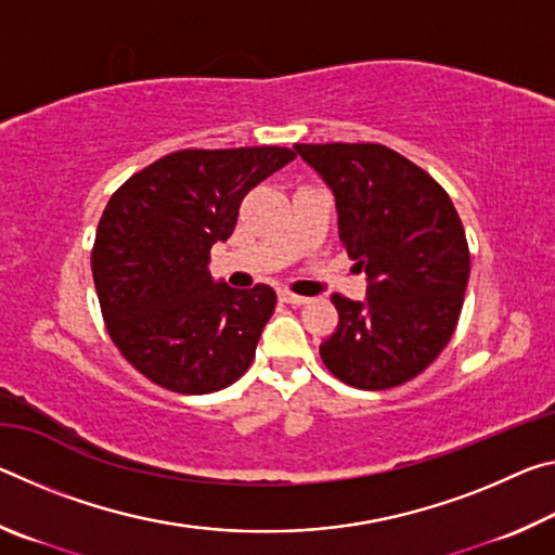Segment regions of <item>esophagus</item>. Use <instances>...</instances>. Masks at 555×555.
Here are the masks:
<instances>
[{"label": "esophagus", "instance_id": "34e87169", "mask_svg": "<svg viewBox=\"0 0 555 555\" xmlns=\"http://www.w3.org/2000/svg\"><path fill=\"white\" fill-rule=\"evenodd\" d=\"M279 298H281V304H288V306H304V304H308V298H306V296L288 294V291H281Z\"/></svg>", "mask_w": 555, "mask_h": 555}]
</instances>
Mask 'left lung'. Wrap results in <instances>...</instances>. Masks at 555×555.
<instances>
[{
  "label": "left lung",
  "instance_id": "8db88e82",
  "mask_svg": "<svg viewBox=\"0 0 555 555\" xmlns=\"http://www.w3.org/2000/svg\"><path fill=\"white\" fill-rule=\"evenodd\" d=\"M331 188L347 255L367 296H333L340 313L321 345L325 367L357 389H389L436 360L453 335L469 279L463 222L448 193L382 144H296Z\"/></svg>",
  "mask_w": 555,
  "mask_h": 555
}]
</instances>
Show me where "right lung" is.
Wrapping results in <instances>:
<instances>
[{
    "mask_svg": "<svg viewBox=\"0 0 555 555\" xmlns=\"http://www.w3.org/2000/svg\"><path fill=\"white\" fill-rule=\"evenodd\" d=\"M294 158L284 146L185 149L109 198L92 247L102 318L119 352L158 387L212 393L247 372L276 294L215 281L210 247L228 242L244 195Z\"/></svg>",
    "mask_w": 555,
    "mask_h": 555,
    "instance_id": "1",
    "label": "right lung"
}]
</instances>
